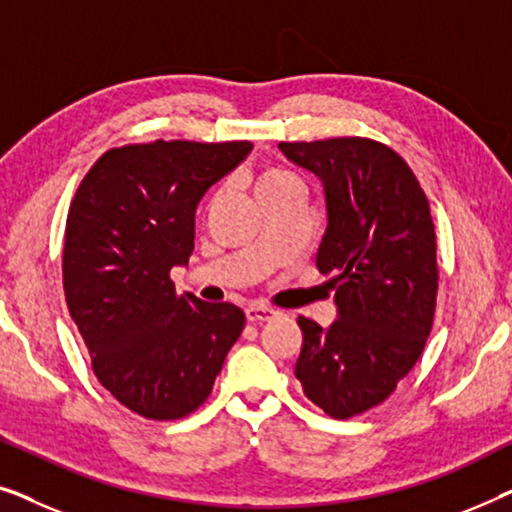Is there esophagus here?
<instances>
[{
  "instance_id": "1",
  "label": "esophagus",
  "mask_w": 512,
  "mask_h": 512,
  "mask_svg": "<svg viewBox=\"0 0 512 512\" xmlns=\"http://www.w3.org/2000/svg\"><path fill=\"white\" fill-rule=\"evenodd\" d=\"M244 314H247V319L251 321V324H263V321H270L277 317V310H272V307H265V305H249L247 310H244Z\"/></svg>"
}]
</instances>
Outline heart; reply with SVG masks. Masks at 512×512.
Wrapping results in <instances>:
<instances>
[{
    "mask_svg": "<svg viewBox=\"0 0 512 512\" xmlns=\"http://www.w3.org/2000/svg\"><path fill=\"white\" fill-rule=\"evenodd\" d=\"M293 184H298V179L293 177L291 172L279 170V167H263V170L256 174L254 191H256V198H261V195H265V193L279 191V188H284V186H293ZM216 200H219V193H216L214 198L209 200V207H214V205H216Z\"/></svg>",
    "mask_w": 512,
    "mask_h": 512,
    "instance_id": "b5f03b06",
    "label": "heart"
}]
</instances>
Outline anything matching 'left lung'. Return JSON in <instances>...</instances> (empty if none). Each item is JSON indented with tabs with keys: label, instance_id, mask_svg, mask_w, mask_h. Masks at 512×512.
<instances>
[{
	"label": "left lung",
	"instance_id": "1",
	"mask_svg": "<svg viewBox=\"0 0 512 512\" xmlns=\"http://www.w3.org/2000/svg\"><path fill=\"white\" fill-rule=\"evenodd\" d=\"M324 184L328 226L317 251L333 275L338 319L298 317L296 377L326 415L349 419L394 394L424 352L438 296L436 230L410 165L368 137L282 142Z\"/></svg>",
	"mask_w": 512,
	"mask_h": 512
}]
</instances>
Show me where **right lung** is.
<instances>
[{"instance_id": "add662e5", "label": "right lung", "mask_w": 512, "mask_h": 512, "mask_svg": "<svg viewBox=\"0 0 512 512\" xmlns=\"http://www.w3.org/2000/svg\"><path fill=\"white\" fill-rule=\"evenodd\" d=\"M251 142L156 139L104 151L69 205L62 286L104 389L156 422L191 415L244 328L233 303L179 296L170 270L193 254L195 207Z\"/></svg>"}]
</instances>
